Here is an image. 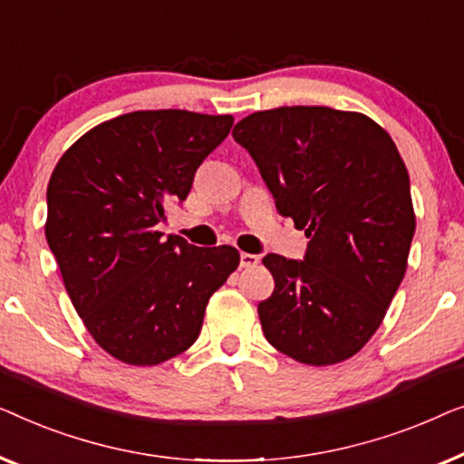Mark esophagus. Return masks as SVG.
Instances as JSON below:
<instances>
[{"label": "esophagus", "instance_id": "1", "mask_svg": "<svg viewBox=\"0 0 464 464\" xmlns=\"http://www.w3.org/2000/svg\"><path fill=\"white\" fill-rule=\"evenodd\" d=\"M260 263V256H256V254H247L244 252L239 256V265L244 266V269H250V266H256Z\"/></svg>", "mask_w": 464, "mask_h": 464}]
</instances>
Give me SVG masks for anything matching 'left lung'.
Returning a JSON list of instances; mask_svg holds the SVG:
<instances>
[{
	"instance_id": "1",
	"label": "left lung",
	"mask_w": 464,
	"mask_h": 464,
	"mask_svg": "<svg viewBox=\"0 0 464 464\" xmlns=\"http://www.w3.org/2000/svg\"><path fill=\"white\" fill-rule=\"evenodd\" d=\"M233 139L309 237L304 260L263 258L276 279L258 304L266 341L306 365L349 360L382 324L416 229L395 142L368 115L330 107L258 111Z\"/></svg>"
}]
</instances>
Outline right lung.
<instances>
[{
  "label": "right lung",
  "instance_id": "obj_1",
  "mask_svg": "<svg viewBox=\"0 0 464 464\" xmlns=\"http://www.w3.org/2000/svg\"><path fill=\"white\" fill-rule=\"evenodd\" d=\"M231 126V115L134 111L83 134L50 176L45 239L77 315L115 360L158 365L187 351L237 269L231 246L155 229Z\"/></svg>",
  "mask_w": 464,
  "mask_h": 464
}]
</instances>
